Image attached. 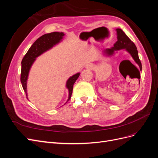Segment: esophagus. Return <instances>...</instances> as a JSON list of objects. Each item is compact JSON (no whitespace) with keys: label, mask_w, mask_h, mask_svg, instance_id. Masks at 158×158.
Instances as JSON below:
<instances>
[{"label":"esophagus","mask_w":158,"mask_h":158,"mask_svg":"<svg viewBox=\"0 0 158 158\" xmlns=\"http://www.w3.org/2000/svg\"><path fill=\"white\" fill-rule=\"evenodd\" d=\"M92 64H88V66H87V68H88V69H92Z\"/></svg>","instance_id":"esophagus-1"}]
</instances>
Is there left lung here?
<instances>
[{
  "mask_svg": "<svg viewBox=\"0 0 158 158\" xmlns=\"http://www.w3.org/2000/svg\"><path fill=\"white\" fill-rule=\"evenodd\" d=\"M116 31L117 35V42L114 44L113 47H111V49H105L103 51V54L110 56L113 55L115 51L125 49L131 54L133 59L135 60V61L138 64V66H139L140 70H142V64L139 59V57H138V51L135 44L129 39L128 36L125 33V32H124L121 29L117 28V29H116Z\"/></svg>",
  "mask_w": 158,
  "mask_h": 158,
  "instance_id": "left-lung-1",
  "label": "left lung"
}]
</instances>
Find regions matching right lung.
I'll return each instance as SVG.
<instances>
[{
  "label": "right lung",
  "instance_id": "add662e5",
  "mask_svg": "<svg viewBox=\"0 0 158 158\" xmlns=\"http://www.w3.org/2000/svg\"><path fill=\"white\" fill-rule=\"evenodd\" d=\"M64 35L63 32H52L50 33H47L44 35L41 36L40 38L33 43L29 50L27 51L25 56L22 60V70H21V76L20 80L22 85L23 90L26 93V98H27V80L29 74L30 68L33 63H34L36 58L39 56L44 52L51 49L52 47L56 44H59L61 41ZM80 73H77L69 78L66 82V88L69 89V100H70L72 94H73V85L75 83L76 80L79 77Z\"/></svg>",
  "mask_w": 158,
  "mask_h": 158
}]
</instances>
